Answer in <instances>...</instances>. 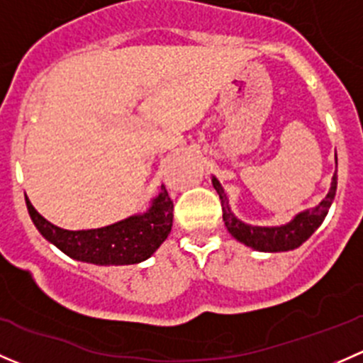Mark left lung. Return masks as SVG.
Instances as JSON below:
<instances>
[{"instance_id": "8db88e82", "label": "left lung", "mask_w": 363, "mask_h": 363, "mask_svg": "<svg viewBox=\"0 0 363 363\" xmlns=\"http://www.w3.org/2000/svg\"><path fill=\"white\" fill-rule=\"evenodd\" d=\"M335 168H337V155H335ZM212 186H214V189L219 195V200H221L223 221H225L226 230L232 233L233 239L242 242L244 246L252 247L255 251L281 252L296 250L298 246H302L316 232L318 226L323 223V219L327 218L328 208H330L332 202H334L335 191H337V170H335L334 177H332L330 189H328L327 196L316 207H311L298 212L290 221L279 226H255L240 221L233 214L228 202V196H226L221 182L214 175H212Z\"/></svg>"}]
</instances>
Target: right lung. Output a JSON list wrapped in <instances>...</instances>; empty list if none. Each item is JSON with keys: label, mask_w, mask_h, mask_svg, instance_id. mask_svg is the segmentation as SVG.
<instances>
[{"label": "right lung", "mask_w": 363, "mask_h": 363, "mask_svg": "<svg viewBox=\"0 0 363 363\" xmlns=\"http://www.w3.org/2000/svg\"><path fill=\"white\" fill-rule=\"evenodd\" d=\"M26 205L43 239L77 262L93 265H133L145 262L164 242L172 230L174 202L161 186L147 211L112 225L91 230H65L47 221L26 196Z\"/></svg>", "instance_id": "obj_1"}]
</instances>
